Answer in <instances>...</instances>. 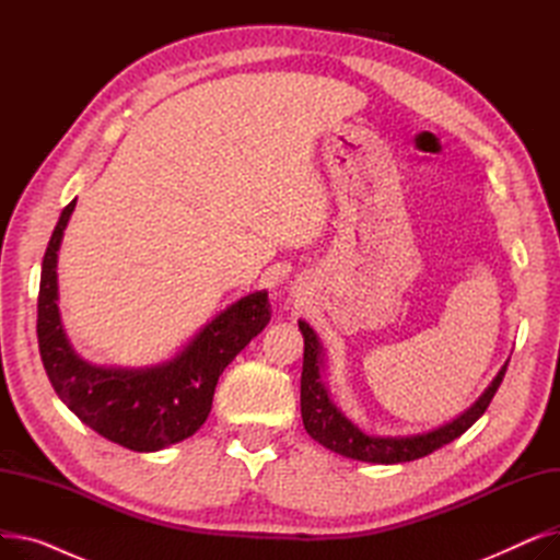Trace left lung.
<instances>
[{
    "instance_id": "8db88e82",
    "label": "left lung",
    "mask_w": 560,
    "mask_h": 560,
    "mask_svg": "<svg viewBox=\"0 0 560 560\" xmlns=\"http://www.w3.org/2000/svg\"><path fill=\"white\" fill-rule=\"evenodd\" d=\"M300 331L304 336V368H302V420L306 433L319 443L345 458H354L374 465H395L408 463L431 452L450 445L452 440L463 435L472 427L490 406L499 384L506 374L509 361L490 381V386L481 397L463 410L454 420L440 424L424 433L410 435H374L365 433L359 424L351 422L342 410L331 401V395L325 386V347H322L317 334L311 329L308 322L300 319Z\"/></svg>"
}]
</instances>
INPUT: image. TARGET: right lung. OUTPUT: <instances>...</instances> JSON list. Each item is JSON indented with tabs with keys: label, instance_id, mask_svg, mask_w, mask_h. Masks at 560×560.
I'll return each mask as SVG.
<instances>
[{
	"label": "right lung",
	"instance_id": "right-lung-1",
	"mask_svg": "<svg viewBox=\"0 0 560 560\" xmlns=\"http://www.w3.org/2000/svg\"><path fill=\"white\" fill-rule=\"evenodd\" d=\"M72 199L49 238L38 292V347L51 386L72 413L115 445L159 452L190 438L211 413L218 378L270 322L268 290H256L218 313L163 363L122 368L81 359L58 311V249Z\"/></svg>",
	"mask_w": 560,
	"mask_h": 560
}]
</instances>
